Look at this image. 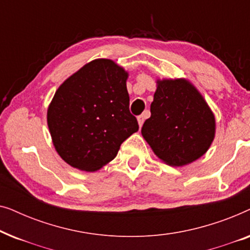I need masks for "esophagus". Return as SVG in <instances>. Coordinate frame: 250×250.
Masks as SVG:
<instances>
[{"mask_svg": "<svg viewBox=\"0 0 250 250\" xmlns=\"http://www.w3.org/2000/svg\"><path fill=\"white\" fill-rule=\"evenodd\" d=\"M145 119H146V115L138 116V123H139L140 127H141V126L143 125V123H145Z\"/></svg>", "mask_w": 250, "mask_h": 250, "instance_id": "34e87169", "label": "esophagus"}]
</instances>
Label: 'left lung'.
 <instances>
[{
    "mask_svg": "<svg viewBox=\"0 0 250 250\" xmlns=\"http://www.w3.org/2000/svg\"><path fill=\"white\" fill-rule=\"evenodd\" d=\"M150 111L141 133L156 156L170 166L194 162L213 142V112L187 80L157 81Z\"/></svg>",
    "mask_w": 250,
    "mask_h": 250,
    "instance_id": "obj_1",
    "label": "left lung"
}]
</instances>
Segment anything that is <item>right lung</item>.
<instances>
[{
    "label": "right lung",
    "instance_id": "right-lung-1",
    "mask_svg": "<svg viewBox=\"0 0 250 250\" xmlns=\"http://www.w3.org/2000/svg\"><path fill=\"white\" fill-rule=\"evenodd\" d=\"M127 76L112 60L97 59L57 90L47 109V126L57 152L70 166L100 169L138 132V121L129 112Z\"/></svg>",
    "mask_w": 250,
    "mask_h": 250
}]
</instances>
